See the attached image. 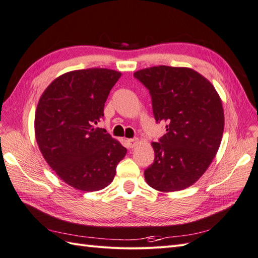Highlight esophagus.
I'll return each instance as SVG.
<instances>
[{
  "mask_svg": "<svg viewBox=\"0 0 258 258\" xmlns=\"http://www.w3.org/2000/svg\"><path fill=\"white\" fill-rule=\"evenodd\" d=\"M127 142H128L129 148L134 149V148L137 146V144H138V139H128Z\"/></svg>",
  "mask_w": 258,
  "mask_h": 258,
  "instance_id": "obj_1",
  "label": "esophagus"
}]
</instances>
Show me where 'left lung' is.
<instances>
[{
    "label": "left lung",
    "mask_w": 258,
    "mask_h": 258,
    "mask_svg": "<svg viewBox=\"0 0 258 258\" xmlns=\"http://www.w3.org/2000/svg\"><path fill=\"white\" fill-rule=\"evenodd\" d=\"M152 97L155 120L166 134L152 142L155 159L144 171L149 186L183 190L203 176L222 140L224 112L218 92L189 68L159 66L134 73Z\"/></svg>",
    "instance_id": "8db88e82"
}]
</instances>
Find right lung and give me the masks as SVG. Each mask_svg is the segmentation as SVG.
Listing matches in <instances>:
<instances>
[{
  "label": "right lung",
  "mask_w": 258,
  "mask_h": 258,
  "mask_svg": "<svg viewBox=\"0 0 258 258\" xmlns=\"http://www.w3.org/2000/svg\"><path fill=\"white\" fill-rule=\"evenodd\" d=\"M121 73L104 68L67 72L42 93L35 114V136L53 172L75 189L107 187L127 149L105 129L95 128Z\"/></svg>",
  "instance_id": "obj_1"
}]
</instances>
